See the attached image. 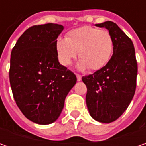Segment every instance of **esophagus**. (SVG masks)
Here are the masks:
<instances>
[{
	"instance_id": "obj_1",
	"label": "esophagus",
	"mask_w": 146,
	"mask_h": 146,
	"mask_svg": "<svg viewBox=\"0 0 146 146\" xmlns=\"http://www.w3.org/2000/svg\"><path fill=\"white\" fill-rule=\"evenodd\" d=\"M76 78H77V80L78 81H80L82 80V76L80 75H76Z\"/></svg>"
}]
</instances>
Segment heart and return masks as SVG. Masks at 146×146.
Returning a JSON list of instances; mask_svg holds the SVG:
<instances>
[{
  "label": "heart",
  "mask_w": 146,
  "mask_h": 146,
  "mask_svg": "<svg viewBox=\"0 0 146 146\" xmlns=\"http://www.w3.org/2000/svg\"><path fill=\"white\" fill-rule=\"evenodd\" d=\"M55 47L59 62L65 66L72 63L79 52V69L98 70L111 58L114 42L108 31L83 26L68 31L66 39L58 38Z\"/></svg>",
  "instance_id": "1"
}]
</instances>
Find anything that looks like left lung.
Segmentation results:
<instances>
[{
  "label": "left lung",
  "instance_id": "8db88e82",
  "mask_svg": "<svg viewBox=\"0 0 146 146\" xmlns=\"http://www.w3.org/2000/svg\"><path fill=\"white\" fill-rule=\"evenodd\" d=\"M110 33L113 55L103 68L82 77L87 86L86 104L91 117L110 123L119 119L128 107L136 91L137 62L132 40L116 23L106 21L95 24Z\"/></svg>",
  "mask_w": 146,
  "mask_h": 146
}]
</instances>
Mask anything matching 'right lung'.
<instances>
[{
	"label": "right lung",
	"mask_w": 146,
	"mask_h": 146,
	"mask_svg": "<svg viewBox=\"0 0 146 146\" xmlns=\"http://www.w3.org/2000/svg\"><path fill=\"white\" fill-rule=\"evenodd\" d=\"M63 29L56 23L31 27L11 52L9 82L14 100L26 118L38 124L58 119L77 80L58 62L55 44Z\"/></svg>",
	"instance_id": "obj_1"
}]
</instances>
